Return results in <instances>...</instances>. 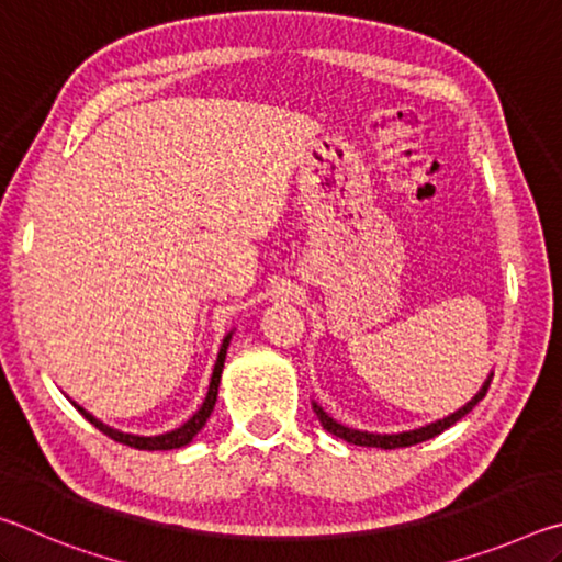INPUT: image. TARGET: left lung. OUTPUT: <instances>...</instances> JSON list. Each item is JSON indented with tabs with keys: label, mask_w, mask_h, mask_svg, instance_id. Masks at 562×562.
Returning a JSON list of instances; mask_svg holds the SVG:
<instances>
[{
	"label": "left lung",
	"mask_w": 562,
	"mask_h": 562,
	"mask_svg": "<svg viewBox=\"0 0 562 562\" xmlns=\"http://www.w3.org/2000/svg\"><path fill=\"white\" fill-rule=\"evenodd\" d=\"M491 386V376L486 379V384L481 386V392L475 394L469 404H465L463 408H459V412L441 418V422L436 424H429V426H422V429H414V431H404V434H367V431H357V429H347V426L337 424L335 418H331L325 408L312 404V408H315V414L319 418V424L325 426V429L329 434L339 436V439H345L347 443H355V446H374V449H404V446H414V443H422V441H429L434 439V436H439L441 431L449 429V426H453L456 422H461V418L471 412V408L481 402L483 396H486Z\"/></svg>",
	"instance_id": "8db88e82"
}]
</instances>
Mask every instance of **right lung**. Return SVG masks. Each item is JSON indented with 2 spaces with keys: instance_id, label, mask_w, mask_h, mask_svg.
I'll return each mask as SVG.
<instances>
[{
  "instance_id": "right-lung-1",
  "label": "right lung",
  "mask_w": 562,
  "mask_h": 562,
  "mask_svg": "<svg viewBox=\"0 0 562 562\" xmlns=\"http://www.w3.org/2000/svg\"><path fill=\"white\" fill-rule=\"evenodd\" d=\"M227 341H231V335H227L223 339V349L221 355H217V361H215V369H213V379H211V389H207V396L203 406L198 408V412L188 418V422L180 426V429L176 431H168V434H160V436H133V434H121L116 429H111V426L101 424L99 418H93L89 412H83L81 406H76L79 412L89 418V422L97 426V429L101 434H106L109 439L119 441L123 446H131V449H140V451H170V449H180V446H186L193 441V436L203 429L207 418H211L213 414V406L217 402V386H221V374H223V364H225V351H227Z\"/></svg>"
}]
</instances>
